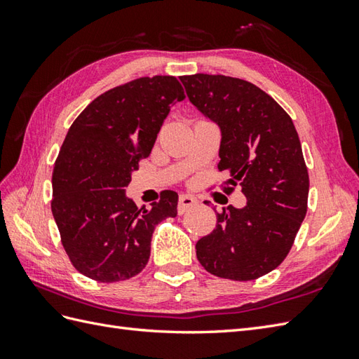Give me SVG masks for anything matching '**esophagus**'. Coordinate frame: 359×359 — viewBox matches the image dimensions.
<instances>
[{"mask_svg": "<svg viewBox=\"0 0 359 359\" xmlns=\"http://www.w3.org/2000/svg\"><path fill=\"white\" fill-rule=\"evenodd\" d=\"M194 205H197V199L193 196L188 194H182L179 197V203H177V212L179 215H184L185 211H188L189 208H193Z\"/></svg>", "mask_w": 359, "mask_h": 359, "instance_id": "34e87169", "label": "esophagus"}]
</instances>
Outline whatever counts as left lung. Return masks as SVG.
Segmentation results:
<instances>
[{
    "label": "left lung",
    "mask_w": 359,
    "mask_h": 359,
    "mask_svg": "<svg viewBox=\"0 0 359 359\" xmlns=\"http://www.w3.org/2000/svg\"><path fill=\"white\" fill-rule=\"evenodd\" d=\"M189 102L222 131L220 171L242 187L247 205L217 212L216 228L196 243L201 265L217 278L253 280L287 257L307 215L309 171L292 117L247 80L182 75Z\"/></svg>",
    "instance_id": "left-lung-1"
}]
</instances>
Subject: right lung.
Returning a JSON list of instances; mask_svg holds the SVG:
<instances>
[{
	"label": "right lung",
	"mask_w": 359,
	"mask_h": 359,
	"mask_svg": "<svg viewBox=\"0 0 359 359\" xmlns=\"http://www.w3.org/2000/svg\"><path fill=\"white\" fill-rule=\"evenodd\" d=\"M185 98L171 75L106 90L74 120L53 163L50 208L75 270L97 282L134 278L147 266L157 224L177 215V194L151 208L125 196L131 172L154 147L170 108Z\"/></svg>",
	"instance_id": "right-lung-1"
}]
</instances>
